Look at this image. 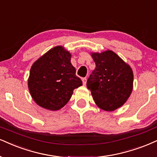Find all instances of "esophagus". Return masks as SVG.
I'll return each mask as SVG.
<instances>
[{"instance_id":"34e87169","label":"esophagus","mask_w":157,"mask_h":157,"mask_svg":"<svg viewBox=\"0 0 157 157\" xmlns=\"http://www.w3.org/2000/svg\"><path fill=\"white\" fill-rule=\"evenodd\" d=\"M82 82H83V84L86 85V78H82Z\"/></svg>"}]
</instances>
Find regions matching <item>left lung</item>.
<instances>
[{"mask_svg": "<svg viewBox=\"0 0 157 157\" xmlns=\"http://www.w3.org/2000/svg\"><path fill=\"white\" fill-rule=\"evenodd\" d=\"M92 56L96 67L87 79L86 86L98 107L114 111L127 101L132 92V69L110 50Z\"/></svg>", "mask_w": 157, "mask_h": 157, "instance_id": "8db88e82", "label": "left lung"}]
</instances>
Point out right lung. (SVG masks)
<instances>
[{"label":"right lung","mask_w":157,"mask_h":157,"mask_svg":"<svg viewBox=\"0 0 157 157\" xmlns=\"http://www.w3.org/2000/svg\"><path fill=\"white\" fill-rule=\"evenodd\" d=\"M71 54L56 46L32 65L28 88L33 99L42 108L57 111L63 108L82 82L75 75Z\"/></svg>","instance_id":"right-lung-1"}]
</instances>
